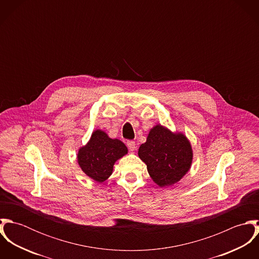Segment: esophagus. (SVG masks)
I'll return each instance as SVG.
<instances>
[{
	"instance_id": "obj_1",
	"label": "esophagus",
	"mask_w": 259,
	"mask_h": 259,
	"mask_svg": "<svg viewBox=\"0 0 259 259\" xmlns=\"http://www.w3.org/2000/svg\"><path fill=\"white\" fill-rule=\"evenodd\" d=\"M126 146H127V148H128L131 151H134L136 149V143L134 141H127L126 142Z\"/></svg>"
}]
</instances>
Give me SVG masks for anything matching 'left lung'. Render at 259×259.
Returning <instances> with one entry per match:
<instances>
[{"label": "left lung", "instance_id": "obj_1", "mask_svg": "<svg viewBox=\"0 0 259 259\" xmlns=\"http://www.w3.org/2000/svg\"><path fill=\"white\" fill-rule=\"evenodd\" d=\"M152 181L160 187L178 183L188 171L192 150L182 134H172L157 124L150 130L147 142L139 148Z\"/></svg>", "mask_w": 259, "mask_h": 259}]
</instances>
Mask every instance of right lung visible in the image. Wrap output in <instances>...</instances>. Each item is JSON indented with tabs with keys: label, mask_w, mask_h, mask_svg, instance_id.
<instances>
[{
	"label": "right lung",
	"mask_w": 259,
	"mask_h": 259,
	"mask_svg": "<svg viewBox=\"0 0 259 259\" xmlns=\"http://www.w3.org/2000/svg\"><path fill=\"white\" fill-rule=\"evenodd\" d=\"M127 152L119 140H112L100 130L93 133L89 144L80 148L77 161L82 171L98 183L105 182L112 172L114 162Z\"/></svg>",
	"instance_id": "right-lung-1"
}]
</instances>
